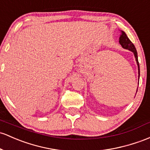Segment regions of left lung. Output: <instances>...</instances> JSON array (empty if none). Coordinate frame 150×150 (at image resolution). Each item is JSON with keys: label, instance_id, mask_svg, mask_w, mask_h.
Here are the masks:
<instances>
[{"label": "left lung", "instance_id": "1", "mask_svg": "<svg viewBox=\"0 0 150 150\" xmlns=\"http://www.w3.org/2000/svg\"><path fill=\"white\" fill-rule=\"evenodd\" d=\"M119 42L123 48L130 50L133 52V53H134V57H135L137 64V66H138V74H139V62H138V57H137V50L135 47H134V44L131 42L130 40H129V39L128 38L127 36L125 33L122 30H121V35H120V37Z\"/></svg>", "mask_w": 150, "mask_h": 150}]
</instances>
